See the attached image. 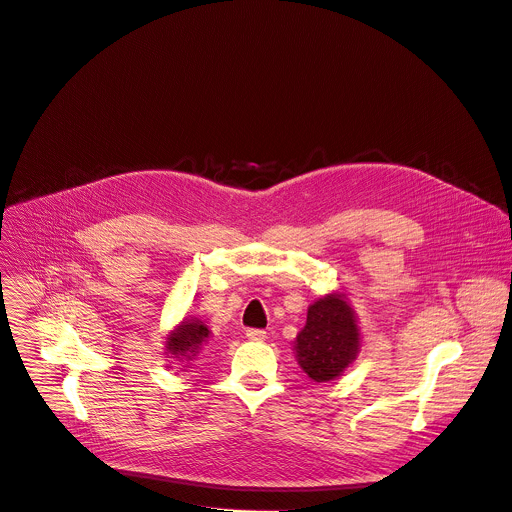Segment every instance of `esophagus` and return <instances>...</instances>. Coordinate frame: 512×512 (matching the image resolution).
I'll return each instance as SVG.
<instances>
[{
	"label": "esophagus",
	"instance_id": "obj_1",
	"mask_svg": "<svg viewBox=\"0 0 512 512\" xmlns=\"http://www.w3.org/2000/svg\"><path fill=\"white\" fill-rule=\"evenodd\" d=\"M247 338L253 340V342H263L267 338V332L265 330H257V328H251L247 330Z\"/></svg>",
	"mask_w": 512,
	"mask_h": 512
}]
</instances>
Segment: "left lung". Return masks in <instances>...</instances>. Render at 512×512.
<instances>
[{
	"label": "left lung",
	"mask_w": 512,
	"mask_h": 512,
	"mask_svg": "<svg viewBox=\"0 0 512 512\" xmlns=\"http://www.w3.org/2000/svg\"><path fill=\"white\" fill-rule=\"evenodd\" d=\"M360 326L346 294H326L308 308L306 326L294 340L300 369L316 383H328L350 367L360 352Z\"/></svg>",
	"instance_id": "left-lung-1"
}]
</instances>
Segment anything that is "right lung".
Listing matches in <instances>:
<instances>
[{
    "label": "right lung",
    "mask_w": 512,
    "mask_h": 512,
    "mask_svg": "<svg viewBox=\"0 0 512 512\" xmlns=\"http://www.w3.org/2000/svg\"><path fill=\"white\" fill-rule=\"evenodd\" d=\"M210 328L194 318V316H186L178 326H174V330L168 332L166 336V354L168 358H174L176 364H188L196 358V354L202 350V346L210 340Z\"/></svg>",
    "instance_id": "1"
}]
</instances>
